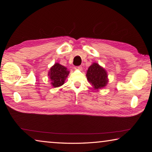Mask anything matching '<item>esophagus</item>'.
<instances>
[{
	"instance_id": "1",
	"label": "esophagus",
	"mask_w": 152,
	"mask_h": 152,
	"mask_svg": "<svg viewBox=\"0 0 152 152\" xmlns=\"http://www.w3.org/2000/svg\"><path fill=\"white\" fill-rule=\"evenodd\" d=\"M82 66H77V67H75V69H79V70H81L82 69Z\"/></svg>"
}]
</instances>
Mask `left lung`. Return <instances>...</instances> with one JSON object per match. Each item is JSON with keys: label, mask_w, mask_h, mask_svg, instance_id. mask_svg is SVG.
Segmentation results:
<instances>
[{"label": "left lung", "mask_w": 152, "mask_h": 152, "mask_svg": "<svg viewBox=\"0 0 152 152\" xmlns=\"http://www.w3.org/2000/svg\"><path fill=\"white\" fill-rule=\"evenodd\" d=\"M86 75L87 80L96 90L103 88L109 82L105 69L97 63H93L88 67Z\"/></svg>", "instance_id": "left-lung-1"}]
</instances>
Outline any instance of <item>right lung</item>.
<instances>
[{"label": "right lung", "mask_w": 152, "mask_h": 152, "mask_svg": "<svg viewBox=\"0 0 152 152\" xmlns=\"http://www.w3.org/2000/svg\"><path fill=\"white\" fill-rule=\"evenodd\" d=\"M69 72L66 67L58 63H55L49 72L48 75L51 80V85L53 87L56 88L64 85Z\"/></svg>", "instance_id": "add662e5"}]
</instances>
